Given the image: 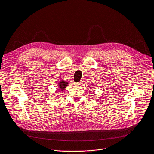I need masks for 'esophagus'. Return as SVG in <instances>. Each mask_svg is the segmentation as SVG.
Segmentation results:
<instances>
[{
  "label": "esophagus",
  "mask_w": 154,
  "mask_h": 154,
  "mask_svg": "<svg viewBox=\"0 0 154 154\" xmlns=\"http://www.w3.org/2000/svg\"><path fill=\"white\" fill-rule=\"evenodd\" d=\"M82 81H79V82H76L75 83V84H76V85H77V86H79V85H81V84H82Z\"/></svg>",
  "instance_id": "esophagus-1"
}]
</instances>
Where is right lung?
Returning a JSON list of instances; mask_svg holds the SVG:
<instances>
[{"instance_id":"add662e5","label":"right lung","mask_w":154,"mask_h":154,"mask_svg":"<svg viewBox=\"0 0 154 154\" xmlns=\"http://www.w3.org/2000/svg\"><path fill=\"white\" fill-rule=\"evenodd\" d=\"M67 86H68V82L67 81H65L64 80H60V81H59L58 87L59 89H60V91L64 90L66 87H67Z\"/></svg>"}]
</instances>
